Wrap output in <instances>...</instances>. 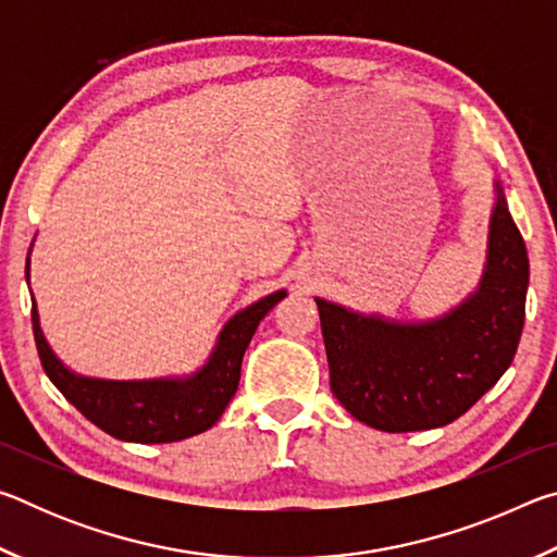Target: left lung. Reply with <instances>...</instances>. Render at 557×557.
Returning a JSON list of instances; mask_svg holds the SVG:
<instances>
[{"mask_svg": "<svg viewBox=\"0 0 557 557\" xmlns=\"http://www.w3.org/2000/svg\"><path fill=\"white\" fill-rule=\"evenodd\" d=\"M525 292V243L496 184L482 285L449 314L400 324L317 299L332 393L356 420L383 432L449 425L511 366Z\"/></svg>", "mask_w": 557, "mask_h": 557, "instance_id": "left-lung-1", "label": "left lung"}]
</instances>
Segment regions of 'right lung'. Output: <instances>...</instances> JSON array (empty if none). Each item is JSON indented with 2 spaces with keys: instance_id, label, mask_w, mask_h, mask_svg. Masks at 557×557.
Instances as JSON below:
<instances>
[{
  "instance_id": "1",
  "label": "right lung",
  "mask_w": 557,
  "mask_h": 557,
  "mask_svg": "<svg viewBox=\"0 0 557 557\" xmlns=\"http://www.w3.org/2000/svg\"><path fill=\"white\" fill-rule=\"evenodd\" d=\"M29 277V260H26ZM287 292H272L256 305L235 314L223 326L213 354L201 371L188 379H157V381H100L86 379L65 369L46 344L39 326L36 301H32V324L36 348L46 375L63 393V398L75 405L86 418L108 435L139 442V445H159L199 435L213 428L225 410V405L238 391L243 354L252 334L272 307L285 299Z\"/></svg>"
}]
</instances>
